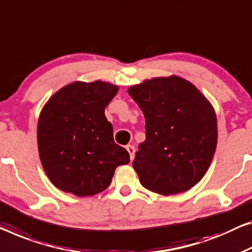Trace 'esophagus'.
I'll use <instances>...</instances> for the list:
<instances>
[{
  "instance_id": "1",
  "label": "esophagus",
  "mask_w": 252,
  "mask_h": 252,
  "mask_svg": "<svg viewBox=\"0 0 252 252\" xmlns=\"http://www.w3.org/2000/svg\"><path fill=\"white\" fill-rule=\"evenodd\" d=\"M126 148V150H127V153H129V155H130V159L133 160V158H134V153H136V148H134L133 146H131V145H127Z\"/></svg>"
}]
</instances>
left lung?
I'll return each instance as SVG.
<instances>
[{
  "instance_id": "left-lung-1",
  "label": "left lung",
  "mask_w": 252,
  "mask_h": 252,
  "mask_svg": "<svg viewBox=\"0 0 252 252\" xmlns=\"http://www.w3.org/2000/svg\"><path fill=\"white\" fill-rule=\"evenodd\" d=\"M127 93L146 120V140L132 163L142 187L163 196L191 189L207 172L216 150L213 105L179 76L148 79Z\"/></svg>"
}]
</instances>
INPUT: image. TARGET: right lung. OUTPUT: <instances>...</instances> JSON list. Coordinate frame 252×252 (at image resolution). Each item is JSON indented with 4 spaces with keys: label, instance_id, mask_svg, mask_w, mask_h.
<instances>
[{
    "label": "right lung",
    "instance_id": "obj_1",
    "mask_svg": "<svg viewBox=\"0 0 252 252\" xmlns=\"http://www.w3.org/2000/svg\"><path fill=\"white\" fill-rule=\"evenodd\" d=\"M119 92L111 82L73 81L51 96L40 111L37 144L45 173L58 189L94 196L111 185L115 168L130 162L116 145L105 107Z\"/></svg>",
    "mask_w": 252,
    "mask_h": 252
}]
</instances>
